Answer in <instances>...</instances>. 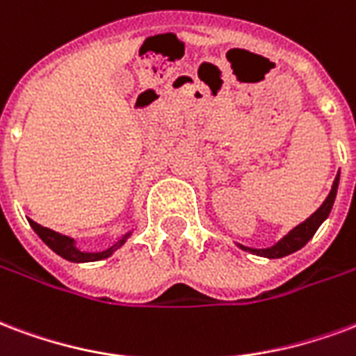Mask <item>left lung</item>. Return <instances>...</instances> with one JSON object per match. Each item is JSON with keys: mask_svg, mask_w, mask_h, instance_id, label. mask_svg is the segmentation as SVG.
<instances>
[{"mask_svg": "<svg viewBox=\"0 0 356 356\" xmlns=\"http://www.w3.org/2000/svg\"><path fill=\"white\" fill-rule=\"evenodd\" d=\"M338 183H339V171L336 179H334V185L330 194L326 196V200L323 202V205L318 207L317 211L313 213L312 217L305 218L302 225H298L294 230H291L286 234L285 238L281 239L279 243H275L270 249H251V247H245V245H239L243 251H249L252 254H259V257H266V259H281V257H286V254H291V252L298 251L302 249L309 239L315 236V232L321 225H323V220H325L328 215H330V209H332L334 200H336V192H338Z\"/></svg>", "mask_w": 356, "mask_h": 356, "instance_id": "1", "label": "left lung"}]
</instances>
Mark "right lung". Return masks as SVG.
Masks as SVG:
<instances>
[{"label":"right lung","mask_w":356,"mask_h":356,"mask_svg":"<svg viewBox=\"0 0 356 356\" xmlns=\"http://www.w3.org/2000/svg\"><path fill=\"white\" fill-rule=\"evenodd\" d=\"M30 226L33 228V230L38 232V236L41 239H43L44 243L51 247L52 251L56 252V254H60L62 259L70 260V262H92V260H102V259H107L109 254H111L115 249H118L120 245L124 243L126 239V234L124 238L120 239L117 245H113V247H109L107 251H102V252H83L79 251L77 247L73 245V239L67 238V236H62V234H58V232L51 230V228H44V226L38 225V222H33V220H30Z\"/></svg>","instance_id":"right-lung-1"}]
</instances>
